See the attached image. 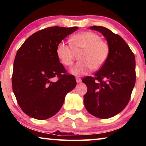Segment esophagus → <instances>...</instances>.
Listing matches in <instances>:
<instances>
[{
    "label": "esophagus",
    "instance_id": "obj_1",
    "mask_svg": "<svg viewBox=\"0 0 146 146\" xmlns=\"http://www.w3.org/2000/svg\"><path fill=\"white\" fill-rule=\"evenodd\" d=\"M76 80L77 83H79V82H80L82 80H81L80 78H78V77H77V78H76Z\"/></svg>",
    "mask_w": 146,
    "mask_h": 146
}]
</instances>
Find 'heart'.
<instances>
[{
	"label": "heart",
	"instance_id": "obj_1",
	"mask_svg": "<svg viewBox=\"0 0 146 146\" xmlns=\"http://www.w3.org/2000/svg\"><path fill=\"white\" fill-rule=\"evenodd\" d=\"M70 45L61 42L56 47V55L66 66H71L75 58V52H82L80 62L71 68V72L76 76L85 75L92 70H98L108 59L110 47L98 34L84 31L70 38Z\"/></svg>",
	"mask_w": 146,
	"mask_h": 146
}]
</instances>
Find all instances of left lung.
I'll return each instance as SVG.
<instances>
[{
  "label": "left lung",
  "instance_id": "obj_1",
  "mask_svg": "<svg viewBox=\"0 0 146 146\" xmlns=\"http://www.w3.org/2000/svg\"><path fill=\"white\" fill-rule=\"evenodd\" d=\"M90 29L99 31L105 36L110 53L94 76L82 79L88 88L84 103L90 114L106 119L122 111L130 100L136 79L135 56L124 40L110 30L100 26H92Z\"/></svg>",
  "mask_w": 146,
  "mask_h": 146
}]
</instances>
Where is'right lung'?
<instances>
[{"label": "right lung", "instance_id": "add662e5", "mask_svg": "<svg viewBox=\"0 0 146 146\" xmlns=\"http://www.w3.org/2000/svg\"><path fill=\"white\" fill-rule=\"evenodd\" d=\"M77 29L52 27L40 30L18 50L12 86L19 106L29 116L41 120L53 116L62 106L67 93L76 86L75 77L60 62L56 47ZM55 77L58 80L53 82Z\"/></svg>", "mask_w": 146, "mask_h": 146}]
</instances>
